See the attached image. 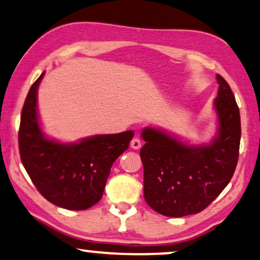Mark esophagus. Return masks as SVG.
<instances>
[{
	"mask_svg": "<svg viewBox=\"0 0 260 260\" xmlns=\"http://www.w3.org/2000/svg\"><path fill=\"white\" fill-rule=\"evenodd\" d=\"M131 147L134 148V150H139V148L141 147V140L139 139V138H133L132 141H131Z\"/></svg>",
	"mask_w": 260,
	"mask_h": 260,
	"instance_id": "esophagus-1",
	"label": "esophagus"
}]
</instances>
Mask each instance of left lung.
Masks as SVG:
<instances>
[{"instance_id": "obj_1", "label": "left lung", "mask_w": 260, "mask_h": 260, "mask_svg": "<svg viewBox=\"0 0 260 260\" xmlns=\"http://www.w3.org/2000/svg\"><path fill=\"white\" fill-rule=\"evenodd\" d=\"M217 77L215 109L219 133L207 146H188L164 132L147 127L141 133L144 197L165 216L202 212L233 177L238 164L241 124L239 107L228 83Z\"/></svg>"}]
</instances>
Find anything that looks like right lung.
Masks as SVG:
<instances>
[{
    "instance_id": "obj_1",
    "label": "right lung",
    "mask_w": 260,
    "mask_h": 260,
    "mask_svg": "<svg viewBox=\"0 0 260 260\" xmlns=\"http://www.w3.org/2000/svg\"><path fill=\"white\" fill-rule=\"evenodd\" d=\"M44 72L30 86L22 107L19 129L20 157L41 195L54 206L85 210L102 199L110 168L129 146L132 131L60 144L41 132L37 113V90Z\"/></svg>"
}]
</instances>
